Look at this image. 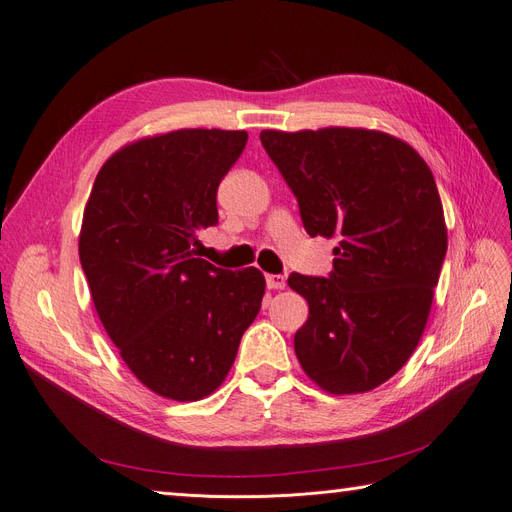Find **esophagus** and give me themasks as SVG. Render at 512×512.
Masks as SVG:
<instances>
[{
    "label": "esophagus",
    "mask_w": 512,
    "mask_h": 512,
    "mask_svg": "<svg viewBox=\"0 0 512 512\" xmlns=\"http://www.w3.org/2000/svg\"><path fill=\"white\" fill-rule=\"evenodd\" d=\"M267 286L271 290H284L286 288V277L284 275H267Z\"/></svg>",
    "instance_id": "obj_1"
}]
</instances>
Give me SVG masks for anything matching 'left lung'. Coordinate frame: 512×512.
Returning a JSON list of instances; mask_svg holds the SVG:
<instances>
[{"label":"left lung","instance_id":"left-lung-1","mask_svg":"<svg viewBox=\"0 0 512 512\" xmlns=\"http://www.w3.org/2000/svg\"><path fill=\"white\" fill-rule=\"evenodd\" d=\"M260 143L297 196L307 235L337 239L329 277H288L309 305L297 359L331 395L376 389L418 346L446 256L431 170L378 130H262Z\"/></svg>","mask_w":512,"mask_h":512}]
</instances>
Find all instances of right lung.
I'll return each mask as SVG.
<instances>
[{"label": "right lung", "mask_w": 512, "mask_h": 512, "mask_svg": "<svg viewBox=\"0 0 512 512\" xmlns=\"http://www.w3.org/2000/svg\"><path fill=\"white\" fill-rule=\"evenodd\" d=\"M245 130H175L134 141L91 188L79 256L108 337L149 391L211 395L260 312L265 275L196 258V230L218 224L215 194Z\"/></svg>", "instance_id": "right-lung-1"}]
</instances>
